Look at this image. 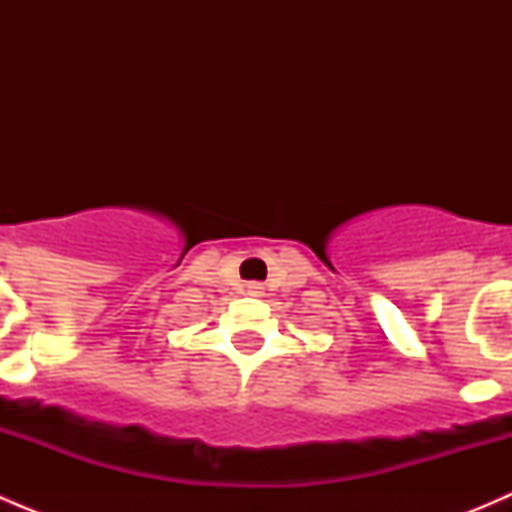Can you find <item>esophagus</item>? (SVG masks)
<instances>
[{
	"mask_svg": "<svg viewBox=\"0 0 512 512\" xmlns=\"http://www.w3.org/2000/svg\"><path fill=\"white\" fill-rule=\"evenodd\" d=\"M247 292H250V294H262V285H247Z\"/></svg>",
	"mask_w": 512,
	"mask_h": 512,
	"instance_id": "1",
	"label": "esophagus"
}]
</instances>
